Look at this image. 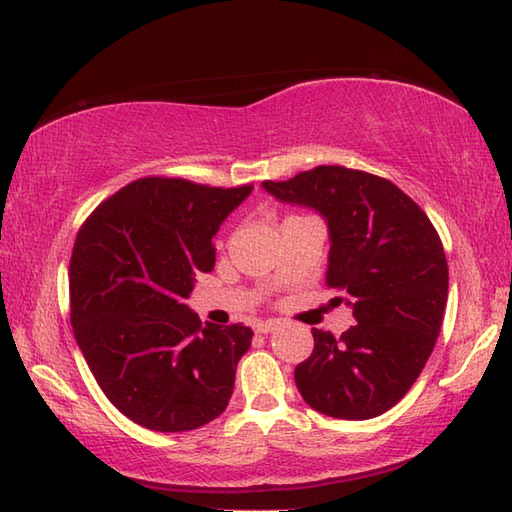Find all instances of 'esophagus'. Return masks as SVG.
Here are the masks:
<instances>
[{"label": "esophagus", "instance_id": "34e87169", "mask_svg": "<svg viewBox=\"0 0 512 512\" xmlns=\"http://www.w3.org/2000/svg\"><path fill=\"white\" fill-rule=\"evenodd\" d=\"M279 328V321H264V323H257L255 330L259 334H268V332H275Z\"/></svg>", "mask_w": 512, "mask_h": 512}]
</instances>
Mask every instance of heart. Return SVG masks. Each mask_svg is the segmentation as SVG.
I'll return each instance as SVG.
<instances>
[{
  "mask_svg": "<svg viewBox=\"0 0 512 512\" xmlns=\"http://www.w3.org/2000/svg\"><path fill=\"white\" fill-rule=\"evenodd\" d=\"M297 217H303V215H288L286 220H297ZM286 220H284V222H286Z\"/></svg>",
  "mask_w": 512,
  "mask_h": 512,
  "instance_id": "obj_1",
  "label": "heart"
}]
</instances>
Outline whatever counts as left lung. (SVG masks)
I'll list each match as a JSON object with an SVG mask.
<instances>
[{
    "label": "left lung",
    "mask_w": 512,
    "mask_h": 512,
    "mask_svg": "<svg viewBox=\"0 0 512 512\" xmlns=\"http://www.w3.org/2000/svg\"><path fill=\"white\" fill-rule=\"evenodd\" d=\"M262 187L325 217V284L356 319L341 339L312 330L314 350L295 367L297 389L325 416H380L416 383L440 334L449 266L438 231L394 182L367 171L321 165Z\"/></svg>",
    "instance_id": "left-lung-1"
}]
</instances>
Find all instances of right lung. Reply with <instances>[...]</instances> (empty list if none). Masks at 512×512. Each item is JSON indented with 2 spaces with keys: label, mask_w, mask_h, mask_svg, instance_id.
Instances as JSON below:
<instances>
[{
  "label": "right lung",
  "mask_w": 512,
  "mask_h": 512,
  "mask_svg": "<svg viewBox=\"0 0 512 512\" xmlns=\"http://www.w3.org/2000/svg\"><path fill=\"white\" fill-rule=\"evenodd\" d=\"M250 191L253 184L140 178L96 206L76 233L74 339L103 394L140 427L198 429L233 396L253 330L202 325L187 299L195 277L215 266L213 235Z\"/></svg>",
  "instance_id": "obj_1"
}]
</instances>
